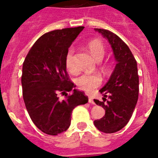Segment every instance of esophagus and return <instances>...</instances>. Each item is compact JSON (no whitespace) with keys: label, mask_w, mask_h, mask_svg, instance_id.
<instances>
[{"label":"esophagus","mask_w":158,"mask_h":158,"mask_svg":"<svg viewBox=\"0 0 158 158\" xmlns=\"http://www.w3.org/2000/svg\"><path fill=\"white\" fill-rule=\"evenodd\" d=\"M89 102L90 103V104H94V101H93V97H92V96H89Z\"/></svg>","instance_id":"1"}]
</instances>
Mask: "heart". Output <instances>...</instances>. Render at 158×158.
Here are the masks:
<instances>
[{"label":"heart","mask_w":158,"mask_h":158,"mask_svg":"<svg viewBox=\"0 0 158 158\" xmlns=\"http://www.w3.org/2000/svg\"><path fill=\"white\" fill-rule=\"evenodd\" d=\"M88 48L92 54V56L97 61L100 62L104 56V44L99 40H93L89 42L88 44ZM65 65L67 69L70 73H75L77 72L76 65L74 63V51L73 49H69L65 56ZM102 82V78L100 75L97 73L93 74H85L81 75L77 79L76 83L82 90L86 92H91L93 89L98 87Z\"/></svg>","instance_id":"obj_1"}]
</instances>
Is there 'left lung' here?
I'll return each instance as SVG.
<instances>
[{
    "label": "left lung",
    "instance_id": "left-lung-1",
    "mask_svg": "<svg viewBox=\"0 0 158 158\" xmlns=\"http://www.w3.org/2000/svg\"><path fill=\"white\" fill-rule=\"evenodd\" d=\"M95 31L108 41L116 62L109 80L100 90L104 95L103 101L94 100L105 110L104 117L94 121L95 127L104 133L111 134L126 126L133 114L139 98L138 67L128 46L118 35L105 29L95 28ZM107 95L108 101L106 99Z\"/></svg>",
    "mask_w": 158,
    "mask_h": 158
}]
</instances>
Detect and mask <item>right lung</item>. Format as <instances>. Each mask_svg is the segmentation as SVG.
Segmentation results:
<instances>
[{
  "label": "right lung",
  "instance_id": "1",
  "mask_svg": "<svg viewBox=\"0 0 158 158\" xmlns=\"http://www.w3.org/2000/svg\"><path fill=\"white\" fill-rule=\"evenodd\" d=\"M85 27L47 32L39 38L26 56L22 70L23 97L32 122L43 133L58 135L70 126L75 107L89 101L78 91L66 72L65 56ZM73 91L63 101L58 92Z\"/></svg>",
  "mask_w": 158,
  "mask_h": 158
}]
</instances>
